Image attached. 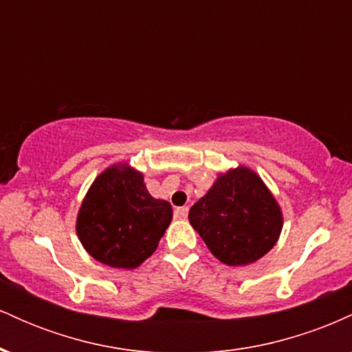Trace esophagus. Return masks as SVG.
Segmentation results:
<instances>
[{"instance_id":"esophagus-1","label":"esophagus","mask_w":352,"mask_h":352,"mask_svg":"<svg viewBox=\"0 0 352 352\" xmlns=\"http://www.w3.org/2000/svg\"><path fill=\"white\" fill-rule=\"evenodd\" d=\"M187 215H188V207L175 208V218H179V220H185Z\"/></svg>"}]
</instances>
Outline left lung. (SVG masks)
<instances>
[{
    "mask_svg": "<svg viewBox=\"0 0 352 352\" xmlns=\"http://www.w3.org/2000/svg\"><path fill=\"white\" fill-rule=\"evenodd\" d=\"M190 225L212 254L228 266H246L276 245L283 212L272 190L246 165L220 172L190 208Z\"/></svg>",
    "mask_w": 352,
    "mask_h": 352,
    "instance_id": "8db88e82",
    "label": "left lung"
}]
</instances>
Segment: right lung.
<instances>
[{"instance_id": "right-lung-1", "label": "right lung", "mask_w": 352, "mask_h": 352, "mask_svg": "<svg viewBox=\"0 0 352 352\" xmlns=\"http://www.w3.org/2000/svg\"><path fill=\"white\" fill-rule=\"evenodd\" d=\"M172 217L170 204L148 193L142 172L117 162L89 187L76 218V233L99 263L134 270L152 256Z\"/></svg>"}]
</instances>
